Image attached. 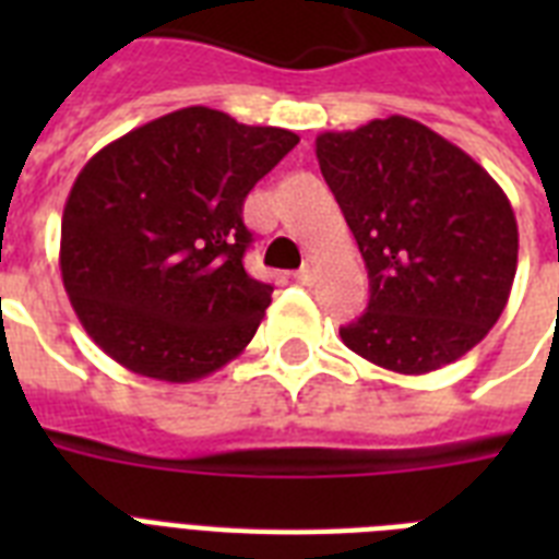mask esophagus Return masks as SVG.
I'll return each mask as SVG.
<instances>
[{"label": "esophagus", "instance_id": "esophagus-1", "mask_svg": "<svg viewBox=\"0 0 559 559\" xmlns=\"http://www.w3.org/2000/svg\"><path fill=\"white\" fill-rule=\"evenodd\" d=\"M296 278L301 281V284H313V278H316V261H313V258H307L305 266L296 272Z\"/></svg>", "mask_w": 559, "mask_h": 559}]
</instances>
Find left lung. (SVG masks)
<instances>
[{
  "instance_id": "obj_1",
  "label": "left lung",
  "mask_w": 559,
  "mask_h": 559,
  "mask_svg": "<svg viewBox=\"0 0 559 559\" xmlns=\"http://www.w3.org/2000/svg\"><path fill=\"white\" fill-rule=\"evenodd\" d=\"M316 159L368 270V307L340 328L354 354L429 373L499 322L520 231L511 200L473 156L420 121L389 116L316 139Z\"/></svg>"
}]
</instances>
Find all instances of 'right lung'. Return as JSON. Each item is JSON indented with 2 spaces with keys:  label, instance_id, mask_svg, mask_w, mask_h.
<instances>
[{
  "label": "right lung",
  "instance_id": "1",
  "mask_svg": "<svg viewBox=\"0 0 559 559\" xmlns=\"http://www.w3.org/2000/svg\"><path fill=\"white\" fill-rule=\"evenodd\" d=\"M296 144L281 127L186 107L83 165L63 209L60 272L107 357L153 380L191 382L252 342L272 284L243 270V202Z\"/></svg>",
  "mask_w": 559,
  "mask_h": 559
}]
</instances>
